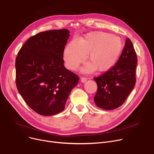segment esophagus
<instances>
[{
	"mask_svg": "<svg viewBox=\"0 0 154 154\" xmlns=\"http://www.w3.org/2000/svg\"><path fill=\"white\" fill-rule=\"evenodd\" d=\"M87 79L85 77H81V78H80V82H81L82 83H84L87 81Z\"/></svg>",
	"mask_w": 154,
	"mask_h": 154,
	"instance_id": "obj_1",
	"label": "esophagus"
}]
</instances>
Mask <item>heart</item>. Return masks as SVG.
<instances>
[{
    "label": "heart",
    "instance_id": "obj_1",
    "mask_svg": "<svg viewBox=\"0 0 154 154\" xmlns=\"http://www.w3.org/2000/svg\"><path fill=\"white\" fill-rule=\"evenodd\" d=\"M124 48L120 37L104 32H93L87 34L79 41L73 39L63 51V60L66 67L75 70L83 62L88 54L90 60L81 69L82 72L89 74L97 69L106 71L118 62Z\"/></svg>",
    "mask_w": 154,
    "mask_h": 154
}]
</instances>
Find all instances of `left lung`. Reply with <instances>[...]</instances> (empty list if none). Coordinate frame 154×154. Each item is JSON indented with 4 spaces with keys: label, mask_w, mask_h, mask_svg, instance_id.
<instances>
[{
    "label": "left lung",
    "mask_w": 154,
    "mask_h": 154,
    "mask_svg": "<svg viewBox=\"0 0 154 154\" xmlns=\"http://www.w3.org/2000/svg\"><path fill=\"white\" fill-rule=\"evenodd\" d=\"M137 55L131 40L127 38L120 58L115 66L94 80L97 91L96 106L104 110L116 109L124 103L135 84Z\"/></svg>",
    "instance_id": "left-lung-1"
}]
</instances>
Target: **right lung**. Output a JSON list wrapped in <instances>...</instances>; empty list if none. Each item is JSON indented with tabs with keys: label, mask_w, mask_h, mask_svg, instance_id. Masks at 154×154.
Instances as JSON below:
<instances>
[{
	"label": "right lung",
	"mask_w": 154,
	"mask_h": 154,
	"mask_svg": "<svg viewBox=\"0 0 154 154\" xmlns=\"http://www.w3.org/2000/svg\"><path fill=\"white\" fill-rule=\"evenodd\" d=\"M67 29L40 32L30 37L15 60L16 85L28 106L50 116L65 109L79 77L63 66V54L69 38Z\"/></svg>",
	"instance_id": "obj_1"
}]
</instances>
